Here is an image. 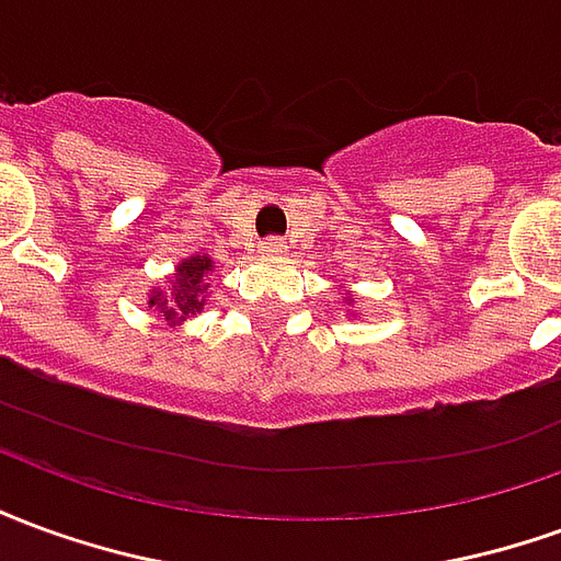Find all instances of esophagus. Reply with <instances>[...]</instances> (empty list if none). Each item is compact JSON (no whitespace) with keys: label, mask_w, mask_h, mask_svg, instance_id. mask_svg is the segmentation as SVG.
Returning <instances> with one entry per match:
<instances>
[{"label":"esophagus","mask_w":561,"mask_h":561,"mask_svg":"<svg viewBox=\"0 0 561 561\" xmlns=\"http://www.w3.org/2000/svg\"><path fill=\"white\" fill-rule=\"evenodd\" d=\"M261 252H264V255H282V252H285V243H282L279 237H267V240L261 243Z\"/></svg>","instance_id":"esophagus-1"}]
</instances>
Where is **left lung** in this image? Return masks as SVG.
I'll use <instances>...</instances> for the list:
<instances>
[{"label":"left lung","mask_w":561,"mask_h":561,"mask_svg":"<svg viewBox=\"0 0 561 561\" xmlns=\"http://www.w3.org/2000/svg\"><path fill=\"white\" fill-rule=\"evenodd\" d=\"M345 300H348V297H345Z\"/></svg>","instance_id":"left-lung-1"}]
</instances>
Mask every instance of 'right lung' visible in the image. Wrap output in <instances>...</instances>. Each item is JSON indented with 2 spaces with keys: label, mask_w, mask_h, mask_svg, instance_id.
I'll use <instances>...</instances> for the list:
<instances>
[{
  "label": "right lung",
  "mask_w": 561,
  "mask_h": 561,
  "mask_svg": "<svg viewBox=\"0 0 561 561\" xmlns=\"http://www.w3.org/2000/svg\"><path fill=\"white\" fill-rule=\"evenodd\" d=\"M213 270V261L207 255H192L180 261V267L173 273L168 291L152 288L149 291V309H156L168 324H180L185 318H195L204 309L207 297V273Z\"/></svg>",
  "instance_id": "1"
}]
</instances>
